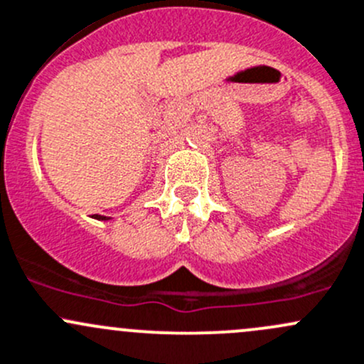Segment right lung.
Masks as SVG:
<instances>
[{
    "label": "right lung",
    "instance_id": "add662e5",
    "mask_svg": "<svg viewBox=\"0 0 364 364\" xmlns=\"http://www.w3.org/2000/svg\"><path fill=\"white\" fill-rule=\"evenodd\" d=\"M95 218H97V220H102V221L109 220V218H106V216H97V214H95Z\"/></svg>",
    "mask_w": 364,
    "mask_h": 364
}]
</instances>
